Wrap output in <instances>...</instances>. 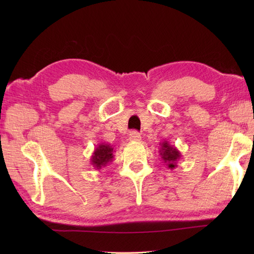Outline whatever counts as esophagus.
I'll list each match as a JSON object with an SVG mask.
<instances>
[{"instance_id": "34e87169", "label": "esophagus", "mask_w": 254, "mask_h": 254, "mask_svg": "<svg viewBox=\"0 0 254 254\" xmlns=\"http://www.w3.org/2000/svg\"><path fill=\"white\" fill-rule=\"evenodd\" d=\"M141 134H139L137 131H132L130 133V135H128V139H130L131 142H139L141 141Z\"/></svg>"}]
</instances>
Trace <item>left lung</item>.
Wrapping results in <instances>:
<instances>
[{"label": "left lung", "instance_id": "1", "mask_svg": "<svg viewBox=\"0 0 254 254\" xmlns=\"http://www.w3.org/2000/svg\"><path fill=\"white\" fill-rule=\"evenodd\" d=\"M159 145V155L163 163L166 165L167 168L175 169L177 167V163L181 159V153L176 146L170 145L168 141L161 142Z\"/></svg>", "mask_w": 254, "mask_h": 254}]
</instances>
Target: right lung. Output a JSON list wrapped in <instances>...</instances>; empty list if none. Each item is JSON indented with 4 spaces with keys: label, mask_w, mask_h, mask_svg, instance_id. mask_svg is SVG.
<instances>
[{
    "label": "right lung",
    "mask_w": 254,
    "mask_h": 254,
    "mask_svg": "<svg viewBox=\"0 0 254 254\" xmlns=\"http://www.w3.org/2000/svg\"><path fill=\"white\" fill-rule=\"evenodd\" d=\"M113 153H115V149H113L112 145L99 143L91 155L90 163L96 170H100L113 160V157H115Z\"/></svg>",
    "instance_id": "obj_1"
}]
</instances>
